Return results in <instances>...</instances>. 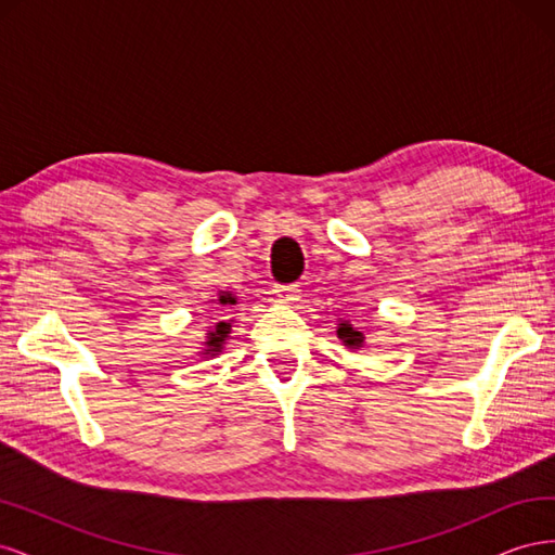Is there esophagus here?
Here are the masks:
<instances>
[{
	"instance_id": "obj_1",
	"label": "esophagus",
	"mask_w": 555,
	"mask_h": 555,
	"mask_svg": "<svg viewBox=\"0 0 555 555\" xmlns=\"http://www.w3.org/2000/svg\"><path fill=\"white\" fill-rule=\"evenodd\" d=\"M298 292H300L298 284H275L273 289L278 304H284V306H292L294 300H298Z\"/></svg>"
}]
</instances>
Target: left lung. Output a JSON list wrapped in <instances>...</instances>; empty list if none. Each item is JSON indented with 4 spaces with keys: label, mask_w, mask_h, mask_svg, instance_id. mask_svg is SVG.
Wrapping results in <instances>:
<instances>
[{
    "label": "left lung",
    "mask_w": 555,
    "mask_h": 555,
    "mask_svg": "<svg viewBox=\"0 0 555 555\" xmlns=\"http://www.w3.org/2000/svg\"><path fill=\"white\" fill-rule=\"evenodd\" d=\"M338 338L345 343V345H349L351 349H359L361 345H363V333H359V331H354L351 328V324H338Z\"/></svg>",
    "instance_id": "1"
}]
</instances>
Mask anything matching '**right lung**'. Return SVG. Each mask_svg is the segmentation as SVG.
<instances>
[{
  "instance_id": "right-lung-1",
  "label": "right lung",
  "mask_w": 555,
  "mask_h": 555,
  "mask_svg": "<svg viewBox=\"0 0 555 555\" xmlns=\"http://www.w3.org/2000/svg\"><path fill=\"white\" fill-rule=\"evenodd\" d=\"M220 304H222V306H236V298H233L231 294H222V296H220ZM229 333H231V324H229V322L215 324V331L208 333V343H206L208 349H206V354H208V351H220Z\"/></svg>"
}]
</instances>
